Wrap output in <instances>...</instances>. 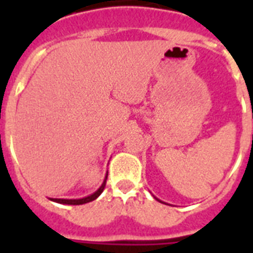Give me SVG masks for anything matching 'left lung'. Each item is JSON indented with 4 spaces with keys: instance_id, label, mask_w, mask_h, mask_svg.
<instances>
[{
    "instance_id": "8db88e82",
    "label": "left lung",
    "mask_w": 253,
    "mask_h": 253,
    "mask_svg": "<svg viewBox=\"0 0 253 253\" xmlns=\"http://www.w3.org/2000/svg\"><path fill=\"white\" fill-rule=\"evenodd\" d=\"M155 198H156V197H155ZM156 200H158V198H156ZM158 201H160V200H158ZM160 202H163V201H160ZM163 204H164V202H163Z\"/></svg>"
}]
</instances>
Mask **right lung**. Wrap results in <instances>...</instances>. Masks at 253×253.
Returning a JSON list of instances; mask_svg holds the SVG:
<instances>
[{
    "label": "right lung",
    "mask_w": 253,
    "mask_h": 253,
    "mask_svg": "<svg viewBox=\"0 0 253 253\" xmlns=\"http://www.w3.org/2000/svg\"><path fill=\"white\" fill-rule=\"evenodd\" d=\"M106 180H107V173L106 176H105V180H103L102 185L99 186L97 190H95L93 194H90V196L87 197H84V198H77V200H65V198H49L51 201H53V202H57V204H63V205H84V204H87V202H91V201H94L95 198H98L99 194L103 192V189H105V186H106Z\"/></svg>",
    "instance_id": "add662e5"
}]
</instances>
